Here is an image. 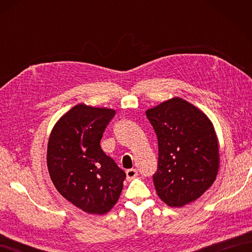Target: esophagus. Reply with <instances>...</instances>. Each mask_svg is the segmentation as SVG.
<instances>
[{
  "label": "esophagus",
  "mask_w": 252,
  "mask_h": 252,
  "mask_svg": "<svg viewBox=\"0 0 252 252\" xmlns=\"http://www.w3.org/2000/svg\"><path fill=\"white\" fill-rule=\"evenodd\" d=\"M126 179L129 180V181H131V180H133L134 178H136L137 176V171L135 170V169H130V170H126Z\"/></svg>",
  "instance_id": "esophagus-1"
}]
</instances>
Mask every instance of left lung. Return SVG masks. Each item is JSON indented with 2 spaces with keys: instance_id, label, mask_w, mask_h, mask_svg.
<instances>
[{
  "instance_id": "8db88e82",
  "label": "left lung",
  "mask_w": 252,
  "mask_h": 252,
  "mask_svg": "<svg viewBox=\"0 0 252 252\" xmlns=\"http://www.w3.org/2000/svg\"><path fill=\"white\" fill-rule=\"evenodd\" d=\"M158 138L157 195L170 207L197 200L217 179L219 141L211 120L198 107L173 97L146 110Z\"/></svg>"
}]
</instances>
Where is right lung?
<instances>
[{
    "mask_svg": "<svg viewBox=\"0 0 252 252\" xmlns=\"http://www.w3.org/2000/svg\"><path fill=\"white\" fill-rule=\"evenodd\" d=\"M114 109L78 104L63 115L49 138L46 162L58 192L90 215L103 216L119 199L126 179L100 148Z\"/></svg>",
    "mask_w": 252,
    "mask_h": 252,
    "instance_id": "right-lung-1",
    "label": "right lung"
}]
</instances>
